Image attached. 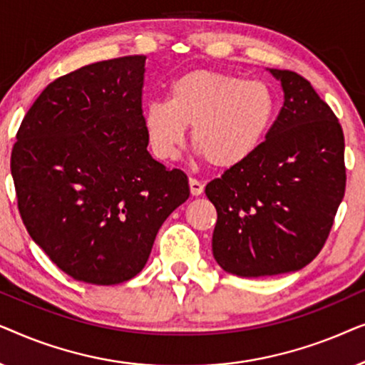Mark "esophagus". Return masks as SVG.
Segmentation results:
<instances>
[{"instance_id":"obj_1","label":"esophagus","mask_w":365,"mask_h":365,"mask_svg":"<svg viewBox=\"0 0 365 365\" xmlns=\"http://www.w3.org/2000/svg\"><path fill=\"white\" fill-rule=\"evenodd\" d=\"M189 189H191L192 196H201L204 191V184L201 181H197V179L191 178L189 179Z\"/></svg>"}]
</instances>
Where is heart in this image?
<instances>
[{"instance_id": "b5f03b06", "label": "heart", "mask_w": 365, "mask_h": 365, "mask_svg": "<svg viewBox=\"0 0 365 365\" xmlns=\"http://www.w3.org/2000/svg\"><path fill=\"white\" fill-rule=\"evenodd\" d=\"M277 113L272 88L214 69H192L174 79L168 103L144 111V131L158 159L179 154L191 129L192 144L212 168L232 169L257 151Z\"/></svg>"}]
</instances>
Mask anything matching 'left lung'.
Listing matches in <instances>:
<instances>
[{"label": "left lung", "instance_id": "obj_1", "mask_svg": "<svg viewBox=\"0 0 365 365\" xmlns=\"http://www.w3.org/2000/svg\"><path fill=\"white\" fill-rule=\"evenodd\" d=\"M284 104L266 141L206 186L217 211L212 254L226 272L276 276L321 252L346 191L344 133L301 74L269 69Z\"/></svg>", "mask_w": 365, "mask_h": 365}]
</instances>
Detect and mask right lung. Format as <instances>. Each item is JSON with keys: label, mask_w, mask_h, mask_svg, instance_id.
I'll use <instances>...</instances> for the list:
<instances>
[{"label": "right lung", "mask_w": 365, "mask_h": 365, "mask_svg": "<svg viewBox=\"0 0 365 365\" xmlns=\"http://www.w3.org/2000/svg\"><path fill=\"white\" fill-rule=\"evenodd\" d=\"M146 56L88 64L49 83L11 153L29 236L76 281L111 286L143 271L159 227L189 197L187 176L148 153Z\"/></svg>", "instance_id": "right-lung-1"}]
</instances>
